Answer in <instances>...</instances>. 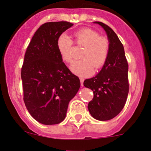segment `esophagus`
Returning a JSON list of instances; mask_svg holds the SVG:
<instances>
[{"instance_id":"obj_1","label":"esophagus","mask_w":151,"mask_h":151,"mask_svg":"<svg viewBox=\"0 0 151 151\" xmlns=\"http://www.w3.org/2000/svg\"><path fill=\"white\" fill-rule=\"evenodd\" d=\"M80 81H81V86H83V81H84L83 78H82V77L80 78Z\"/></svg>"}]
</instances>
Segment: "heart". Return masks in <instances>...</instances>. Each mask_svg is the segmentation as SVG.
Listing matches in <instances>:
<instances>
[{"label":"heart","instance_id":"obj_1","mask_svg":"<svg viewBox=\"0 0 151 151\" xmlns=\"http://www.w3.org/2000/svg\"><path fill=\"white\" fill-rule=\"evenodd\" d=\"M74 43L84 47L81 54L82 59L74 61L70 66L74 74L87 77L93 73L94 68L98 70L106 63L110 52L109 40L99 36L94 29L85 27L78 30L74 34ZM57 46L61 59L65 63H72V40L63 34L58 39Z\"/></svg>","mask_w":151,"mask_h":151}]
</instances>
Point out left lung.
<instances>
[{
    "label": "left lung",
    "instance_id": "1",
    "mask_svg": "<svg viewBox=\"0 0 151 151\" xmlns=\"http://www.w3.org/2000/svg\"><path fill=\"white\" fill-rule=\"evenodd\" d=\"M105 29L110 42L108 59L99 74L83 82L93 91L94 96L88 108L94 119L107 121L116 116L125 106L129 91L128 64L124 46L109 26L95 21Z\"/></svg>",
    "mask_w": 151,
    "mask_h": 151
}]
</instances>
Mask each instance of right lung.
I'll use <instances>...</instances> for the list:
<instances>
[{
	"label": "right lung",
	"instance_id": "1",
	"mask_svg": "<svg viewBox=\"0 0 151 151\" xmlns=\"http://www.w3.org/2000/svg\"><path fill=\"white\" fill-rule=\"evenodd\" d=\"M72 25L67 21L43 24L25 54L21 68L24 103L32 117L45 125L63 121L69 102L81 85L63 62L57 46L61 34Z\"/></svg>",
	"mask_w": 151,
	"mask_h": 151
}]
</instances>
